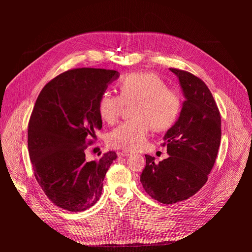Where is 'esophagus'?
I'll list each match as a JSON object with an SVG mask.
<instances>
[{"label": "esophagus", "instance_id": "esophagus-1", "mask_svg": "<svg viewBox=\"0 0 252 252\" xmlns=\"http://www.w3.org/2000/svg\"><path fill=\"white\" fill-rule=\"evenodd\" d=\"M118 155H119L120 157H129V156H132V153L126 152V151H123V152H119Z\"/></svg>", "mask_w": 252, "mask_h": 252}]
</instances>
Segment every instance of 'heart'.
<instances>
[{"mask_svg": "<svg viewBox=\"0 0 252 252\" xmlns=\"http://www.w3.org/2000/svg\"><path fill=\"white\" fill-rule=\"evenodd\" d=\"M121 94L105 91L97 102L100 119L115 124L126 104H131L133 117L107 135V143L114 149L136 152L147 146L152 126L157 130L169 128L176 121L182 107L179 93L152 73H131L119 82Z\"/></svg>", "mask_w": 252, "mask_h": 252, "instance_id": "heart-1", "label": "heart"}]
</instances>
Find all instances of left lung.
<instances>
[{"label":"left lung","mask_w":252,"mask_h":252,"mask_svg":"<svg viewBox=\"0 0 252 252\" xmlns=\"http://www.w3.org/2000/svg\"><path fill=\"white\" fill-rule=\"evenodd\" d=\"M181 83L186 100L177 122L166 131L162 147L169 157L155 162L146 155L140 183L147 193L163 204L183 201L207 182L221 137L220 113L209 89L189 71L170 67Z\"/></svg>","instance_id":"8db88e82"}]
</instances>
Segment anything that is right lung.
Masks as SVG:
<instances>
[{"label": "right lung", "mask_w": 252, "mask_h": 252, "mask_svg": "<svg viewBox=\"0 0 252 252\" xmlns=\"http://www.w3.org/2000/svg\"><path fill=\"white\" fill-rule=\"evenodd\" d=\"M119 78L113 69L79 67L41 91L28 125V149L35 179L48 198L68 211H84L99 199L104 175L117 158L105 153L88 160L86 150L102 126L97 102Z\"/></svg>", "instance_id": "add662e5"}]
</instances>
